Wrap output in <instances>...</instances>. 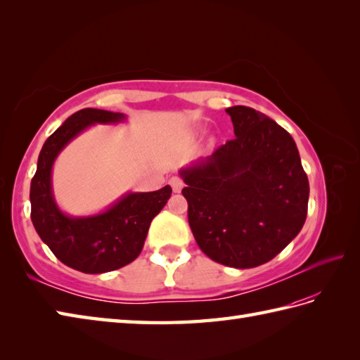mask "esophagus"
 Returning <instances> with one entry per match:
<instances>
[{
	"mask_svg": "<svg viewBox=\"0 0 360 360\" xmlns=\"http://www.w3.org/2000/svg\"><path fill=\"white\" fill-rule=\"evenodd\" d=\"M169 183H171V186L174 189V193H180V191L183 189V180L179 179V177H172L169 180Z\"/></svg>",
	"mask_w": 360,
	"mask_h": 360,
	"instance_id": "obj_1",
	"label": "esophagus"
}]
</instances>
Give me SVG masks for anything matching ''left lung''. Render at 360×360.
<instances>
[{"label": "left lung", "mask_w": 360, "mask_h": 360, "mask_svg": "<svg viewBox=\"0 0 360 360\" xmlns=\"http://www.w3.org/2000/svg\"><path fill=\"white\" fill-rule=\"evenodd\" d=\"M236 139L183 167L189 226L200 250L231 268L274 259L300 233L309 183L291 135L248 106L226 109Z\"/></svg>", "instance_id": "left-lung-1"}]
</instances>
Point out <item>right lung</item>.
I'll use <instances>...</instances> for the list:
<instances>
[{
	"mask_svg": "<svg viewBox=\"0 0 360 360\" xmlns=\"http://www.w3.org/2000/svg\"><path fill=\"white\" fill-rule=\"evenodd\" d=\"M124 120V114L92 108L70 115L44 141L30 183V219L39 238L60 262L86 274L108 273L137 259L150 221L172 193L169 185L153 193H127L106 211L86 217H72L58 207L52 191V166L58 154L92 124Z\"/></svg>",
	"mask_w": 360,
	"mask_h": 360,
	"instance_id": "right-lung-1",
	"label": "right lung"
}]
</instances>
